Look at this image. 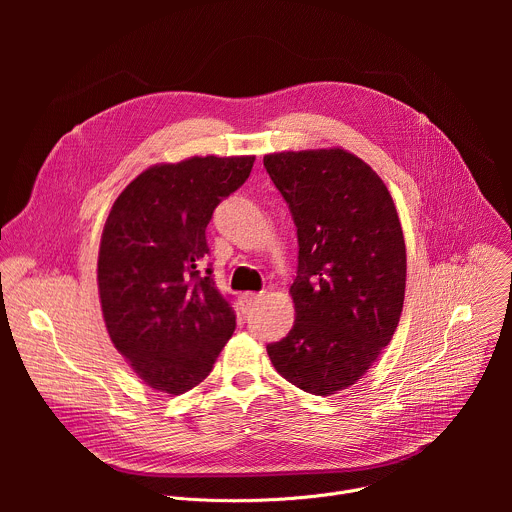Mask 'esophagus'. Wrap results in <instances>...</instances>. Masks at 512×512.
Returning a JSON list of instances; mask_svg holds the SVG:
<instances>
[{"mask_svg": "<svg viewBox=\"0 0 512 512\" xmlns=\"http://www.w3.org/2000/svg\"><path fill=\"white\" fill-rule=\"evenodd\" d=\"M261 294H253V291H247V294H243L241 296V308H243V312H249V310H253L259 302H261Z\"/></svg>", "mask_w": 512, "mask_h": 512, "instance_id": "1", "label": "esophagus"}]
</instances>
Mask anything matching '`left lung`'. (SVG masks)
<instances>
[{
	"label": "left lung",
	"instance_id": "left-lung-1",
	"mask_svg": "<svg viewBox=\"0 0 512 512\" xmlns=\"http://www.w3.org/2000/svg\"><path fill=\"white\" fill-rule=\"evenodd\" d=\"M263 166L298 227L294 328L267 344L275 371L312 395L354 385L391 342L407 255L379 174L342 148L267 154Z\"/></svg>",
	"mask_w": 512,
	"mask_h": 512
}]
</instances>
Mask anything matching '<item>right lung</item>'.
I'll use <instances>...</instances> for the list:
<instances>
[{"label":"right lung","instance_id":"1","mask_svg":"<svg viewBox=\"0 0 512 512\" xmlns=\"http://www.w3.org/2000/svg\"><path fill=\"white\" fill-rule=\"evenodd\" d=\"M255 156H194L141 172L113 202L99 247L97 281L111 342L156 391L200 385L233 336L237 318L214 287L206 225L245 184Z\"/></svg>","mask_w":512,"mask_h":512}]
</instances>
